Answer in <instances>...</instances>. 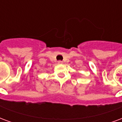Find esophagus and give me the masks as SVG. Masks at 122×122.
<instances>
[{"instance_id":"obj_1","label":"esophagus","mask_w":122,"mask_h":122,"mask_svg":"<svg viewBox=\"0 0 122 122\" xmlns=\"http://www.w3.org/2000/svg\"><path fill=\"white\" fill-rule=\"evenodd\" d=\"M57 63H58L59 65H61V64H63V61H57Z\"/></svg>"}]
</instances>
